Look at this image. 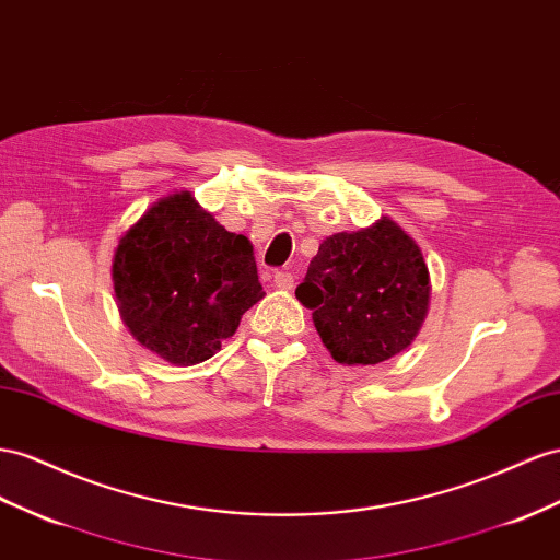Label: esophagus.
Listing matches in <instances>:
<instances>
[{
	"label": "esophagus",
	"instance_id": "obj_1",
	"mask_svg": "<svg viewBox=\"0 0 560 560\" xmlns=\"http://www.w3.org/2000/svg\"><path fill=\"white\" fill-rule=\"evenodd\" d=\"M273 284L278 287V290H292L294 276L290 273V270H278V273L273 276Z\"/></svg>",
	"mask_w": 560,
	"mask_h": 560
}]
</instances>
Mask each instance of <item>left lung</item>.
I'll return each instance as SVG.
<instances>
[{"mask_svg": "<svg viewBox=\"0 0 560 560\" xmlns=\"http://www.w3.org/2000/svg\"><path fill=\"white\" fill-rule=\"evenodd\" d=\"M429 268L410 235L382 219L358 233L327 237L296 299L331 358L376 365L412 343L429 311Z\"/></svg>", "mask_w": 560, "mask_h": 560, "instance_id": "obj_1", "label": "left lung"}]
</instances>
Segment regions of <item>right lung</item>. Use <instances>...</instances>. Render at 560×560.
Masks as SVG:
<instances>
[{"label": "right lung", "mask_w": 560, "mask_h": 560, "mask_svg": "<svg viewBox=\"0 0 560 560\" xmlns=\"http://www.w3.org/2000/svg\"><path fill=\"white\" fill-rule=\"evenodd\" d=\"M113 282L131 335L174 365L221 351L266 294L249 240L225 231L190 192L155 202L122 235Z\"/></svg>", "instance_id": "right-lung-1"}]
</instances>
